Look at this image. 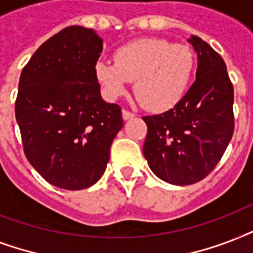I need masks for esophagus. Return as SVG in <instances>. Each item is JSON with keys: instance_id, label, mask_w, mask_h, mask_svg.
I'll return each instance as SVG.
<instances>
[{"instance_id": "obj_1", "label": "esophagus", "mask_w": 253, "mask_h": 253, "mask_svg": "<svg viewBox=\"0 0 253 253\" xmlns=\"http://www.w3.org/2000/svg\"><path fill=\"white\" fill-rule=\"evenodd\" d=\"M122 117L125 121H128V119H132L135 117L134 113H131L128 110H122Z\"/></svg>"}]
</instances>
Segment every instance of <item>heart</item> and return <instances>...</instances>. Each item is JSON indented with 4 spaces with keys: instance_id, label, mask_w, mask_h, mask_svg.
<instances>
[{
    "instance_id": "obj_1",
    "label": "heart",
    "mask_w": 253,
    "mask_h": 253,
    "mask_svg": "<svg viewBox=\"0 0 253 253\" xmlns=\"http://www.w3.org/2000/svg\"><path fill=\"white\" fill-rule=\"evenodd\" d=\"M94 72L109 99L126 94L128 81H134L139 102L148 110L164 111L184 97L194 72V56L184 44L144 38L119 47L114 63L97 61Z\"/></svg>"
}]
</instances>
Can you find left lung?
<instances>
[{
  "label": "left lung",
  "instance_id": "8db88e82",
  "mask_svg": "<svg viewBox=\"0 0 253 253\" xmlns=\"http://www.w3.org/2000/svg\"><path fill=\"white\" fill-rule=\"evenodd\" d=\"M188 42L197 53L196 81L170 110L143 117V154L151 170L172 185H190L219 163L234 134V87L223 59L201 38Z\"/></svg>",
  "mask_w": 253,
  "mask_h": 253
}]
</instances>
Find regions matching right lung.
<instances>
[{"label":"right lung","instance_id":"obj_1","mask_svg":"<svg viewBox=\"0 0 253 253\" xmlns=\"http://www.w3.org/2000/svg\"><path fill=\"white\" fill-rule=\"evenodd\" d=\"M103 49L94 30L69 26L45 41L21 73L15 118L30 164L57 188L80 190L102 177L122 111L95 77Z\"/></svg>","mask_w":253,"mask_h":253}]
</instances>
